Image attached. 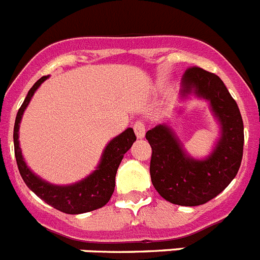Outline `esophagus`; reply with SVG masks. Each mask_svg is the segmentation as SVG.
Instances as JSON below:
<instances>
[{"label": "esophagus", "instance_id": "34e87169", "mask_svg": "<svg viewBox=\"0 0 260 260\" xmlns=\"http://www.w3.org/2000/svg\"><path fill=\"white\" fill-rule=\"evenodd\" d=\"M133 128H134V132L138 138H143L144 134H146V122H144L143 119H137L134 122Z\"/></svg>", "mask_w": 260, "mask_h": 260}]
</instances>
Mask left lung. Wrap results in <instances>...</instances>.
Wrapping results in <instances>:
<instances>
[{
	"label": "left lung",
	"mask_w": 260,
	"mask_h": 260,
	"mask_svg": "<svg viewBox=\"0 0 260 260\" xmlns=\"http://www.w3.org/2000/svg\"><path fill=\"white\" fill-rule=\"evenodd\" d=\"M182 93L194 91L210 100L221 123V139L206 160L186 156L171 128L158 125L146 133L152 148L150 173L156 191L178 206H201L232 182L243 155V122L240 109L224 82L213 73L191 66L185 71Z\"/></svg>",
	"instance_id": "left-lung-1"
}]
</instances>
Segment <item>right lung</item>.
I'll return each instance as SVG.
<instances>
[{"label":"right lung","mask_w":260,"mask_h":260,"mask_svg":"<svg viewBox=\"0 0 260 260\" xmlns=\"http://www.w3.org/2000/svg\"><path fill=\"white\" fill-rule=\"evenodd\" d=\"M45 79L47 77H41L31 87L24 102L18 110L15 123H14V152H15L20 176H22L24 183L38 195L39 198L61 212L69 213V215H78V213L89 212V211L102 208L109 202L110 197L113 194L117 169L121 164L123 155L130 150L133 143L137 141L134 130L127 128L108 144L103 153L102 162L99 168L91 176L87 177L86 180L71 186H53L45 182L27 168L26 162L22 157V152H20L19 142H18V130H19L23 112L28 105L32 95L35 93L38 87Z\"/></svg>","instance_id":"right-lung-1"}]
</instances>
